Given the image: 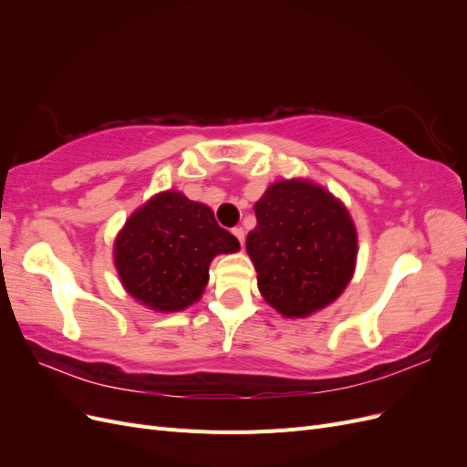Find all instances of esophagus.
<instances>
[{
	"label": "esophagus",
	"instance_id": "34e87169",
	"mask_svg": "<svg viewBox=\"0 0 467 467\" xmlns=\"http://www.w3.org/2000/svg\"><path fill=\"white\" fill-rule=\"evenodd\" d=\"M234 235L237 237V242H239V245L244 247V244H245V232H244V228H235L234 230Z\"/></svg>",
	"mask_w": 467,
	"mask_h": 467
}]
</instances>
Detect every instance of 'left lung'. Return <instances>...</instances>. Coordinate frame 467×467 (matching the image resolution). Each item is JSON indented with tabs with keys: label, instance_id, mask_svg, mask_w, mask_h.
<instances>
[{
	"label": "left lung",
	"instance_id": "8db88e82",
	"mask_svg": "<svg viewBox=\"0 0 467 467\" xmlns=\"http://www.w3.org/2000/svg\"><path fill=\"white\" fill-rule=\"evenodd\" d=\"M247 255L265 302L286 319L333 304L355 275L358 234L347 206L309 179L273 182L255 202Z\"/></svg>",
	"mask_w": 467,
	"mask_h": 467
}]
</instances>
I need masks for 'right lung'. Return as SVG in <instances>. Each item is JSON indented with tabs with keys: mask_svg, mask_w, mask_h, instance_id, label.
<instances>
[{
	"mask_svg": "<svg viewBox=\"0 0 467 467\" xmlns=\"http://www.w3.org/2000/svg\"><path fill=\"white\" fill-rule=\"evenodd\" d=\"M239 251L214 212L179 191H163L136 208L117 234L115 266L122 288L151 312L187 309L208 285L216 255Z\"/></svg>",
	"mask_w": 467,
	"mask_h": 467,
	"instance_id": "add662e5",
	"label": "right lung"
}]
</instances>
